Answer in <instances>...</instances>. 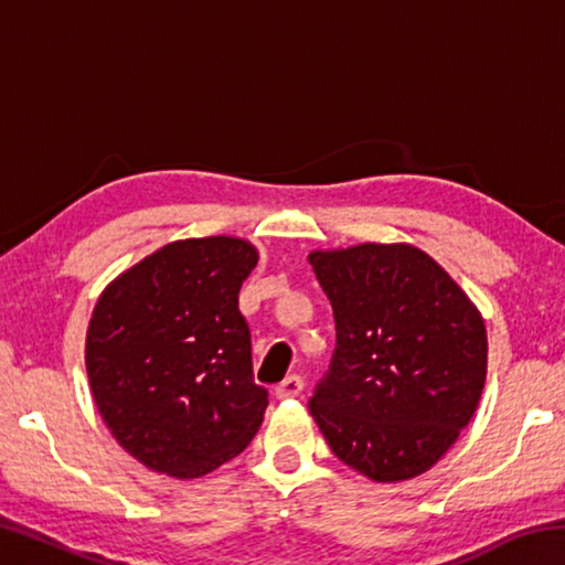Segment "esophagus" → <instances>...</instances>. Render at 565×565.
Here are the masks:
<instances>
[{
    "instance_id": "34e87169",
    "label": "esophagus",
    "mask_w": 565,
    "mask_h": 565,
    "mask_svg": "<svg viewBox=\"0 0 565 565\" xmlns=\"http://www.w3.org/2000/svg\"><path fill=\"white\" fill-rule=\"evenodd\" d=\"M303 391V379L299 374L286 376L279 386H276V396L279 398H296Z\"/></svg>"
}]
</instances>
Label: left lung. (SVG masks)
Returning <instances> with one entry per match:
<instances>
[{
  "label": "left lung",
  "instance_id": "obj_1",
  "mask_svg": "<svg viewBox=\"0 0 565 565\" xmlns=\"http://www.w3.org/2000/svg\"><path fill=\"white\" fill-rule=\"evenodd\" d=\"M337 319V351L309 411L343 463L371 481L426 473L473 418L489 366L476 303L411 244L309 254Z\"/></svg>",
  "mask_w": 565,
  "mask_h": 565
}]
</instances>
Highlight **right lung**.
I'll use <instances>...</instances> for the list:
<instances>
[{
  "label": "right lung",
  "mask_w": 565,
  "mask_h": 565,
  "mask_svg": "<svg viewBox=\"0 0 565 565\" xmlns=\"http://www.w3.org/2000/svg\"><path fill=\"white\" fill-rule=\"evenodd\" d=\"M256 262L246 238H181L119 274L94 306L84 349L94 404L151 471L206 476L259 431L269 394L254 384L238 311Z\"/></svg>",
  "instance_id": "1"
}]
</instances>
